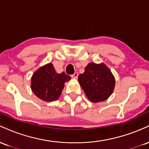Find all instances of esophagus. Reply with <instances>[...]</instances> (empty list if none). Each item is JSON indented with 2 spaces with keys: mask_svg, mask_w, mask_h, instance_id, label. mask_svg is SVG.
<instances>
[{
  "mask_svg": "<svg viewBox=\"0 0 149 149\" xmlns=\"http://www.w3.org/2000/svg\"><path fill=\"white\" fill-rule=\"evenodd\" d=\"M71 77H72L73 78H77L78 77V73H74L73 75H71Z\"/></svg>",
  "mask_w": 149,
  "mask_h": 149,
  "instance_id": "esophagus-1",
  "label": "esophagus"
}]
</instances>
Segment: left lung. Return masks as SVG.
Returning <instances> with one entry per match:
<instances>
[{
  "instance_id": "left-lung-1",
  "label": "left lung",
  "mask_w": 149,
  "mask_h": 149,
  "mask_svg": "<svg viewBox=\"0 0 149 149\" xmlns=\"http://www.w3.org/2000/svg\"><path fill=\"white\" fill-rule=\"evenodd\" d=\"M78 81L87 97L94 103L107 100L115 87L114 77L104 64H88L85 72L78 76Z\"/></svg>"
}]
</instances>
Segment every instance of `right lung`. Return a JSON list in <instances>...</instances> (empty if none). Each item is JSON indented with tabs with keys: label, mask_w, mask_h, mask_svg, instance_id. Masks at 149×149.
I'll return each mask as SVG.
<instances>
[{
	"label": "right lung",
	"mask_w": 149,
	"mask_h": 149,
	"mask_svg": "<svg viewBox=\"0 0 149 149\" xmlns=\"http://www.w3.org/2000/svg\"><path fill=\"white\" fill-rule=\"evenodd\" d=\"M71 77L64 72L57 73L52 64L38 69L31 78V90L35 95L45 102H53L59 98L64 86Z\"/></svg>",
	"instance_id": "1"
}]
</instances>
